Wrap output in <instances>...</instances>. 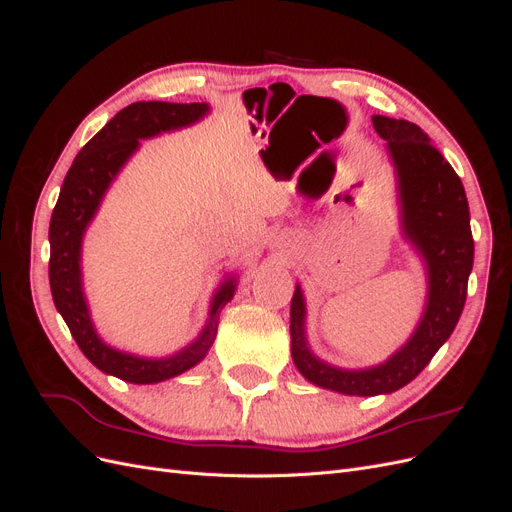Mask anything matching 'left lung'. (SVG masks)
<instances>
[{
  "label": "left lung",
  "instance_id": "left-lung-1",
  "mask_svg": "<svg viewBox=\"0 0 512 512\" xmlns=\"http://www.w3.org/2000/svg\"><path fill=\"white\" fill-rule=\"evenodd\" d=\"M374 130L386 141L395 173L401 239L412 245L425 267L423 314L406 344L389 359L361 369L337 367L307 342V307L301 284L290 303V352L299 374L320 389L354 397L389 395L412 382L451 337L463 312L474 262L470 209L453 166L431 138L406 119L374 115Z\"/></svg>",
  "mask_w": 512,
  "mask_h": 512
}]
</instances>
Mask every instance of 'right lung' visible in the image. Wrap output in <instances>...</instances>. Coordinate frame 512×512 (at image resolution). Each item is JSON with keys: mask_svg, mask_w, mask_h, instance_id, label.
Instances as JSON below:
<instances>
[{"mask_svg": "<svg viewBox=\"0 0 512 512\" xmlns=\"http://www.w3.org/2000/svg\"><path fill=\"white\" fill-rule=\"evenodd\" d=\"M211 111L207 102H134L119 111L74 158L61 185L57 205L51 215L49 282L57 312L81 352L100 371L132 384H156L175 378L205 359L218 335L220 312L235 297L237 275L228 273L213 292L205 327L181 350L166 356H141L113 348L100 337L83 286V239L94 222L106 192L141 149V141L164 132L190 128Z\"/></svg>", "mask_w": 512, "mask_h": 512, "instance_id": "1", "label": "right lung"}]
</instances>
